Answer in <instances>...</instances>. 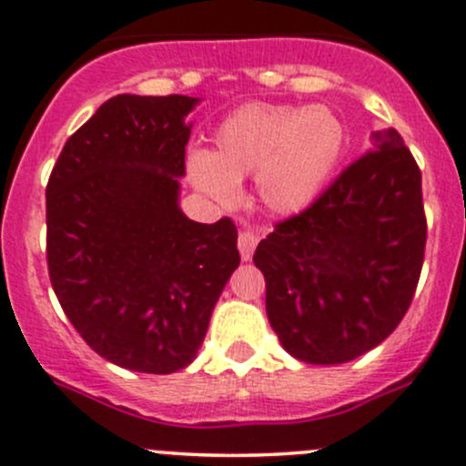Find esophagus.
I'll return each instance as SVG.
<instances>
[{
	"mask_svg": "<svg viewBox=\"0 0 466 466\" xmlns=\"http://www.w3.org/2000/svg\"><path fill=\"white\" fill-rule=\"evenodd\" d=\"M255 247H258V235H255L253 231H242L238 235V248H239V255H242L244 262H248V259L253 258Z\"/></svg>",
	"mask_w": 466,
	"mask_h": 466,
	"instance_id": "esophagus-1",
	"label": "esophagus"
}]
</instances>
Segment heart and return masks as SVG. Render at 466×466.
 Masks as SVG:
<instances>
[{"instance_id":"heart-1","label":"heart","mask_w":466,"mask_h":466,"mask_svg":"<svg viewBox=\"0 0 466 466\" xmlns=\"http://www.w3.org/2000/svg\"><path fill=\"white\" fill-rule=\"evenodd\" d=\"M347 148V128L324 104L295 108L253 102L235 108L213 133V151L187 159L188 179L218 207H233L244 177L271 213L304 211L331 179Z\"/></svg>"}]
</instances>
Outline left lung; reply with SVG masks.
<instances>
[{"label": "left lung", "mask_w": 466, "mask_h": 466, "mask_svg": "<svg viewBox=\"0 0 466 466\" xmlns=\"http://www.w3.org/2000/svg\"><path fill=\"white\" fill-rule=\"evenodd\" d=\"M424 244L418 164L395 128L375 131L367 155L255 248L284 351L344 364L384 342L411 304Z\"/></svg>", "instance_id": "obj_1"}]
</instances>
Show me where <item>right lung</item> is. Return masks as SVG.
Segmentation results:
<instances>
[{"label": "right lung", "mask_w": 466, "mask_h": 466, "mask_svg": "<svg viewBox=\"0 0 466 466\" xmlns=\"http://www.w3.org/2000/svg\"><path fill=\"white\" fill-rule=\"evenodd\" d=\"M198 104L111 97L68 137L48 179L53 291L88 347L128 371L188 367L239 264L231 219L199 224L179 208Z\"/></svg>", "instance_id": "right-lung-1"}]
</instances>
